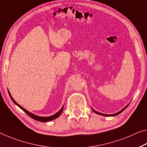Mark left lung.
Returning a JSON list of instances; mask_svg holds the SVG:
<instances>
[{"mask_svg": "<svg viewBox=\"0 0 147 147\" xmlns=\"http://www.w3.org/2000/svg\"><path fill=\"white\" fill-rule=\"evenodd\" d=\"M128 105H129V104L128 105L126 106L125 107H124L122 110H120V111L119 112H117V113H116V114H102V113H100V112H96V111H95V110H94V109H92V110H93V111L95 112V113H96V114H99V115H102V116H116V115H118L119 114H120L121 112H122L126 108H127V107H128Z\"/></svg>", "mask_w": 147, "mask_h": 147, "instance_id": "8db88e82", "label": "left lung"}]
</instances>
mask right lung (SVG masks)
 <instances>
[{
	"instance_id": "obj_1",
	"label": "right lung",
	"mask_w": 147,
	"mask_h": 147,
	"mask_svg": "<svg viewBox=\"0 0 147 147\" xmlns=\"http://www.w3.org/2000/svg\"><path fill=\"white\" fill-rule=\"evenodd\" d=\"M8 94H9V95H10L11 99H12V101L13 102V103H14L15 105H16L18 106V107L21 108V109H22V110H23L24 112H26V114H28L29 116H30L31 118L34 119H35V120H37V121H41V122H47V121L53 120V119L57 118L58 117H59V116L61 114V113L62 112L63 109H64V107H62V108H61L59 112H58L57 113H56L55 114H54V115H53V116H49V117H40V116H36V115L33 114H32V113H31V112H29V111H28V110H26V109H25V108H24L23 107H22L21 106L19 105L16 102V101H15L14 100H13V98H12V96H11V94H10V92H9L8 90Z\"/></svg>"
}]
</instances>
